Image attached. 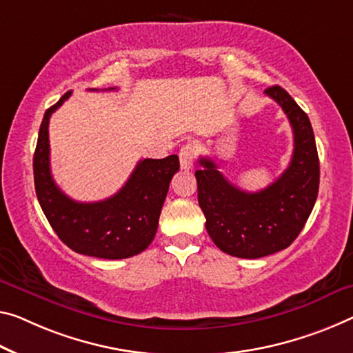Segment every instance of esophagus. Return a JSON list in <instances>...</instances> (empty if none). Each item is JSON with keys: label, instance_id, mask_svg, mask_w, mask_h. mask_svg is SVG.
<instances>
[{"label": "esophagus", "instance_id": "obj_1", "mask_svg": "<svg viewBox=\"0 0 353 353\" xmlns=\"http://www.w3.org/2000/svg\"><path fill=\"white\" fill-rule=\"evenodd\" d=\"M195 154H197V150H195V145L194 143H186L181 146L180 153V165L183 170H189L194 164V159H195Z\"/></svg>", "mask_w": 353, "mask_h": 353}]
</instances>
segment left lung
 Returning a JSON list of instances; mask_svg holds the SVG:
<instances>
[{
	"label": "left lung",
	"instance_id": "obj_1",
	"mask_svg": "<svg viewBox=\"0 0 353 353\" xmlns=\"http://www.w3.org/2000/svg\"><path fill=\"white\" fill-rule=\"evenodd\" d=\"M265 94L274 99L294 131V154L274 183L259 192H246L225 180L210 158H200L195 172L197 197L208 235L225 254L259 259L289 248L305 227L319 192V156L311 121L279 85Z\"/></svg>",
	"mask_w": 353,
	"mask_h": 353
}]
</instances>
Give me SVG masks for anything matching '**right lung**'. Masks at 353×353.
I'll return each instance as SVG.
<instances>
[{
	"label": "right lung",
	"mask_w": 353,
	"mask_h": 353,
	"mask_svg": "<svg viewBox=\"0 0 353 353\" xmlns=\"http://www.w3.org/2000/svg\"><path fill=\"white\" fill-rule=\"evenodd\" d=\"M70 93L68 91L55 105L47 108L41 123L32 158L37 200L59 240L72 251L108 260L137 256L153 241L162 205L172 176L180 169V161L176 154L164 159H143L115 195L99 202H75L53 181L48 143L52 113Z\"/></svg>",
	"instance_id": "obj_1"
}]
</instances>
